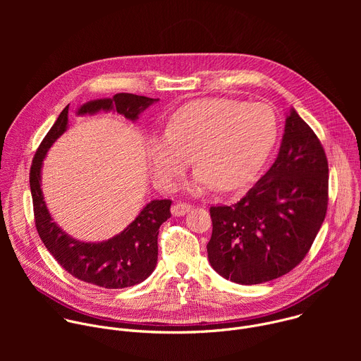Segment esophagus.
<instances>
[{
	"label": "esophagus",
	"instance_id": "1",
	"mask_svg": "<svg viewBox=\"0 0 361 361\" xmlns=\"http://www.w3.org/2000/svg\"><path fill=\"white\" fill-rule=\"evenodd\" d=\"M191 204H187V202H176L173 207H171V213L173 216L176 217H180V216H184L185 213H188L191 210Z\"/></svg>",
	"mask_w": 361,
	"mask_h": 361
}]
</instances>
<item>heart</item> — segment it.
<instances>
[{
  "label": "heart",
  "instance_id": "1",
  "mask_svg": "<svg viewBox=\"0 0 361 361\" xmlns=\"http://www.w3.org/2000/svg\"><path fill=\"white\" fill-rule=\"evenodd\" d=\"M279 134L277 116L266 104L207 98L177 110L164 137L148 141L147 156L156 181L171 188L194 156L200 167L190 191L244 187L266 163Z\"/></svg>",
  "mask_w": 361,
  "mask_h": 361
}]
</instances>
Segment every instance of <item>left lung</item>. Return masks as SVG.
I'll list each match as a JSON object with an SVG mask.
<instances>
[{"mask_svg":"<svg viewBox=\"0 0 361 361\" xmlns=\"http://www.w3.org/2000/svg\"><path fill=\"white\" fill-rule=\"evenodd\" d=\"M324 148L294 109L270 170L231 205H213L207 244L212 267L238 284H260L298 266L327 213Z\"/></svg>","mask_w":361,"mask_h":361,"instance_id":"1","label":"left lung"}]
</instances>
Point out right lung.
Here are the masks:
<instances>
[{
	"instance_id": "right-lung-1",
	"label": "right lung",
	"mask_w": 361,
	"mask_h": 361,
	"mask_svg": "<svg viewBox=\"0 0 361 361\" xmlns=\"http://www.w3.org/2000/svg\"><path fill=\"white\" fill-rule=\"evenodd\" d=\"M159 99L128 92L113 98L85 102L78 116L116 110L135 121L138 116ZM68 124V106L41 141L30 170V187L34 220L38 235L49 254L73 277L104 288H124L144 281L156 269L160 226L171 217V200H152L135 220L116 237L102 243H82L66 234L51 219L41 191V167L49 147L64 134Z\"/></svg>"
}]
</instances>
